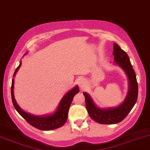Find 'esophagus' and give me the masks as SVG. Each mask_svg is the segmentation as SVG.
<instances>
[{
	"instance_id": "34e87169",
	"label": "esophagus",
	"mask_w": 150,
	"mask_h": 150,
	"mask_svg": "<svg viewBox=\"0 0 150 150\" xmlns=\"http://www.w3.org/2000/svg\"><path fill=\"white\" fill-rule=\"evenodd\" d=\"M78 84H79V88H80L81 89H83L85 88V86H86V81L83 79H80L79 80Z\"/></svg>"
}]
</instances>
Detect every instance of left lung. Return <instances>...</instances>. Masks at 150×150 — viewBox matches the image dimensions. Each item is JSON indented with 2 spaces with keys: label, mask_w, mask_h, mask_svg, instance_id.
<instances>
[{
  "label": "left lung",
  "mask_w": 150,
  "mask_h": 150,
  "mask_svg": "<svg viewBox=\"0 0 150 150\" xmlns=\"http://www.w3.org/2000/svg\"><path fill=\"white\" fill-rule=\"evenodd\" d=\"M112 54L115 64L119 66L125 72L128 79V91L123 102L118 106L101 108L96 105L90 95L86 92L83 93L90 117L96 122L101 124H115L121 122L132 109L138 97L137 77L128 55L116 43H114Z\"/></svg>",
  "instance_id": "left-lung-1"
}]
</instances>
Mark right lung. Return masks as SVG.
I'll use <instances>...</instances> for the list:
<instances>
[{
	"instance_id": "add662e5",
	"label": "right lung",
	"mask_w": 150,
	"mask_h": 150,
	"mask_svg": "<svg viewBox=\"0 0 150 150\" xmlns=\"http://www.w3.org/2000/svg\"><path fill=\"white\" fill-rule=\"evenodd\" d=\"M21 64L22 61H21L19 66L16 69L13 77L16 76V74L21 67ZM13 88H14V78H13L12 83H11V99H12V102L15 109L30 125L35 127V128L41 129V130H52V129L60 127L65 124L67 121L70 105L71 104L74 96L78 93L79 91L78 86H75L64 95V97L59 101L58 106L53 113L49 114V115L37 116L28 113L21 108L15 99Z\"/></svg>"
}]
</instances>
